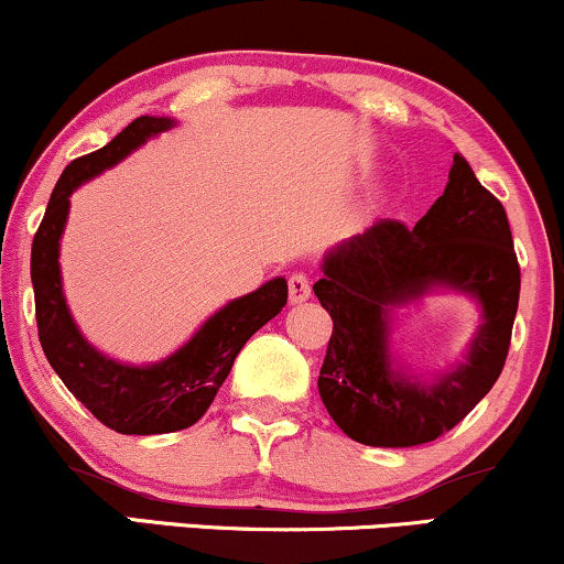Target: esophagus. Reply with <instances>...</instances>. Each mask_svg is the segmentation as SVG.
Returning <instances> with one entry per match:
<instances>
[{"mask_svg":"<svg viewBox=\"0 0 564 564\" xmlns=\"http://www.w3.org/2000/svg\"><path fill=\"white\" fill-rule=\"evenodd\" d=\"M310 296H312L310 278H306L304 273L289 275V299H291V304H302Z\"/></svg>","mask_w":564,"mask_h":564,"instance_id":"obj_1","label":"esophagus"}]
</instances>
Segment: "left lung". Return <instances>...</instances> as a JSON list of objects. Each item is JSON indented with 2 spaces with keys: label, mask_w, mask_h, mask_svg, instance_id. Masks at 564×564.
<instances>
[{
  "label": "left lung",
  "mask_w": 564,
  "mask_h": 564,
  "mask_svg": "<svg viewBox=\"0 0 564 564\" xmlns=\"http://www.w3.org/2000/svg\"><path fill=\"white\" fill-rule=\"evenodd\" d=\"M437 288L476 297L482 325L467 361L426 381L389 359V317ZM315 296L333 317L317 380L333 422L372 447L437 440L489 393L508 359L520 296L508 213L455 153L447 187L426 216L413 229L380 218L327 252Z\"/></svg>",
  "instance_id": "1"
}]
</instances>
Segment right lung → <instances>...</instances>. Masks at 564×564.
Masks as SVG:
<instances>
[{"label":"right lung","mask_w":564,"mask_h":564,"mask_svg":"<svg viewBox=\"0 0 564 564\" xmlns=\"http://www.w3.org/2000/svg\"><path fill=\"white\" fill-rule=\"evenodd\" d=\"M171 127L174 119L138 117L101 151L69 163L56 182L31 249L35 323L48 365L98 422L119 434H166L195 424L229 377L241 346L273 319L289 299L286 278H273L218 310L180 351L148 367L109 359L77 330L59 273V239L67 224L69 195Z\"/></svg>","instance_id":"add662e5"}]
</instances>
